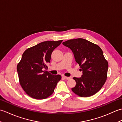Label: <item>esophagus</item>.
Wrapping results in <instances>:
<instances>
[{
	"mask_svg": "<svg viewBox=\"0 0 122 122\" xmlns=\"http://www.w3.org/2000/svg\"><path fill=\"white\" fill-rule=\"evenodd\" d=\"M63 77L64 79H66V80H69V79H70V78H71L70 77H67V76H63Z\"/></svg>",
	"mask_w": 122,
	"mask_h": 122,
	"instance_id": "1",
	"label": "esophagus"
}]
</instances>
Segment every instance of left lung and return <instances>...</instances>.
Instances as JSON below:
<instances>
[{
  "label": "left lung",
  "mask_w": 122,
  "mask_h": 122,
  "mask_svg": "<svg viewBox=\"0 0 122 122\" xmlns=\"http://www.w3.org/2000/svg\"><path fill=\"white\" fill-rule=\"evenodd\" d=\"M62 44L72 50L82 71L81 77L73 78L76 85L72 91L81 97L95 94L107 79L108 64L102 50L99 46L82 38L69 40Z\"/></svg>",
  "instance_id": "left-lung-1"
}]
</instances>
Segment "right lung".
I'll use <instances>...</instances> for the list:
<instances>
[{"mask_svg": "<svg viewBox=\"0 0 122 122\" xmlns=\"http://www.w3.org/2000/svg\"><path fill=\"white\" fill-rule=\"evenodd\" d=\"M62 40L46 41L27 49L22 54L17 70L20 84L25 93L35 99L48 97L54 92L60 75H52L45 70L50 62L52 52Z\"/></svg>", "mask_w": 122, "mask_h": 122, "instance_id": "add662e5", "label": "right lung"}]
</instances>
